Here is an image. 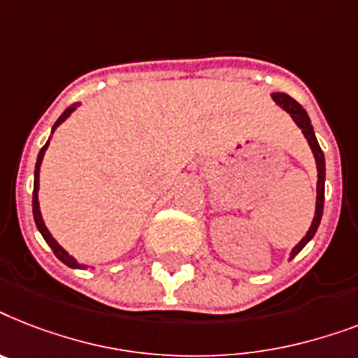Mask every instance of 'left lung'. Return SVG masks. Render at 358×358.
<instances>
[{
    "label": "left lung",
    "mask_w": 358,
    "mask_h": 358,
    "mask_svg": "<svg viewBox=\"0 0 358 358\" xmlns=\"http://www.w3.org/2000/svg\"><path fill=\"white\" fill-rule=\"evenodd\" d=\"M271 98H273V101L279 105L281 108H285L290 116H292V120L297 124V127L301 129V133L305 134V138H307L308 145H310V150H313L314 153V159H316V168H318V187H316V210H314V218H313V224H310V227H308L307 234L303 236L301 242L296 245L292 250V253H290V259H294V257L299 253V251L305 248V245L313 240V236L316 234V231H318V225L320 222H322V214H324V199H325V157H324V151H322V148H320L318 140H316V134H314V129H313V124H310V118H308L307 110L299 105V103L296 101V99H292L288 94H282V92H275L271 94Z\"/></svg>",
    "instance_id": "1"
}]
</instances>
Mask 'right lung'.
I'll return each mask as SVG.
<instances>
[{"instance_id": "add662e5", "label": "right lung", "mask_w": 358, "mask_h": 358, "mask_svg": "<svg viewBox=\"0 0 358 358\" xmlns=\"http://www.w3.org/2000/svg\"><path fill=\"white\" fill-rule=\"evenodd\" d=\"M77 105H79V103H73L71 107L66 108L64 113H62L61 116H59V120H57V122H55V125H53V129H51V133H53V131H55L57 127H59V125H61L62 122H64V120L68 118V116H70V114L73 113V110H76ZM48 145H50V140H48L44 148L40 150L38 159H36V166H34V188H33V216H34V224H36V227H38L40 234H42L45 242H48V245H50L51 250H53V253H55L57 259L61 260V262H64L66 266H70V268H87V266H85V264H79V262H77V260L73 259V257H71L70 253H68V251H66L64 248H62V245H59V242H57V240L53 238V236H51V233H50V231H48V227H45L44 220H42V213H40V203H38V187H40L38 177H40V164H42V159H44V153H45V150H48Z\"/></svg>"}]
</instances>
